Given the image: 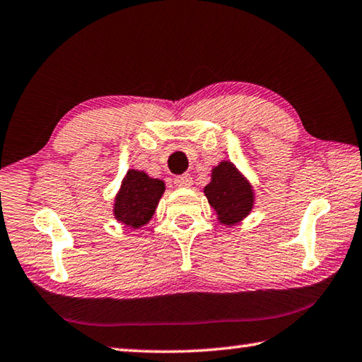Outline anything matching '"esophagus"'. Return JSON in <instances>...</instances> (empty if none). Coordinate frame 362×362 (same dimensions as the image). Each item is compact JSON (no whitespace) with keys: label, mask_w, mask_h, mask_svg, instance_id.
Returning <instances> with one entry per match:
<instances>
[{"label":"esophagus","mask_w":362,"mask_h":362,"mask_svg":"<svg viewBox=\"0 0 362 362\" xmlns=\"http://www.w3.org/2000/svg\"><path fill=\"white\" fill-rule=\"evenodd\" d=\"M174 185L179 187V188H188V187L193 185V179L189 177V174L177 175V177H174Z\"/></svg>","instance_id":"1"}]
</instances>
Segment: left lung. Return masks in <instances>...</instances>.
Here are the masks:
<instances>
[{
  "label": "left lung",
  "mask_w": 362,
  "mask_h": 362,
  "mask_svg": "<svg viewBox=\"0 0 362 362\" xmlns=\"http://www.w3.org/2000/svg\"><path fill=\"white\" fill-rule=\"evenodd\" d=\"M209 204L222 225H236L249 216L254 206V189L230 161L212 169L209 185L204 187Z\"/></svg>",
  "instance_id": "8db88e82"
}]
</instances>
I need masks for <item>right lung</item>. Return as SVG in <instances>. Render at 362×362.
<instances>
[{"mask_svg":"<svg viewBox=\"0 0 362 362\" xmlns=\"http://www.w3.org/2000/svg\"><path fill=\"white\" fill-rule=\"evenodd\" d=\"M164 182L151 179L142 170H127L115 198V218L131 228H140L153 217L164 193Z\"/></svg>","mask_w":362,"mask_h":362,"instance_id":"1","label":"right lung"}]
</instances>
